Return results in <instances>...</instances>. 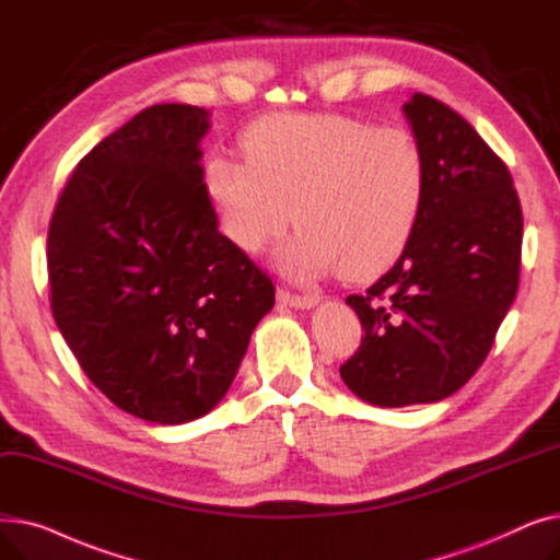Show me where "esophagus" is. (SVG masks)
<instances>
[{
    "mask_svg": "<svg viewBox=\"0 0 560 560\" xmlns=\"http://www.w3.org/2000/svg\"><path fill=\"white\" fill-rule=\"evenodd\" d=\"M277 300L285 306H292V308H313L319 302L317 295H295V292L283 290V288L277 290Z\"/></svg>",
    "mask_w": 560,
    "mask_h": 560,
    "instance_id": "34e87169",
    "label": "esophagus"
}]
</instances>
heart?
<instances>
[{
  "label": "heart",
  "mask_w": 560,
  "mask_h": 560,
  "mask_svg": "<svg viewBox=\"0 0 560 560\" xmlns=\"http://www.w3.org/2000/svg\"><path fill=\"white\" fill-rule=\"evenodd\" d=\"M243 159L203 167L222 238L254 256L300 226L279 254L285 275L340 270L368 279L390 268L427 201V159L418 138L340 113H275L241 133Z\"/></svg>",
  "instance_id": "obj_1"
}]
</instances>
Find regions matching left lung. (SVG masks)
<instances>
[{"label": "left lung", "mask_w": 560, "mask_h": 560, "mask_svg": "<svg viewBox=\"0 0 560 560\" xmlns=\"http://www.w3.org/2000/svg\"><path fill=\"white\" fill-rule=\"evenodd\" d=\"M404 113L427 159V201L399 260L347 304L363 340L340 376L363 401L431 404L486 361L520 281L522 206L513 176L447 104L416 93Z\"/></svg>", "instance_id": "obj_1"}]
</instances>
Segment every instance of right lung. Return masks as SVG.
Here are the masks:
<instances>
[{"label": "right lung", "mask_w": 560, "mask_h": 560, "mask_svg": "<svg viewBox=\"0 0 560 560\" xmlns=\"http://www.w3.org/2000/svg\"><path fill=\"white\" fill-rule=\"evenodd\" d=\"M206 131L199 106L140 110L77 163L47 233L51 313L74 359L156 424L213 410L275 306L272 279L218 231Z\"/></svg>", "instance_id": "obj_1"}]
</instances>
